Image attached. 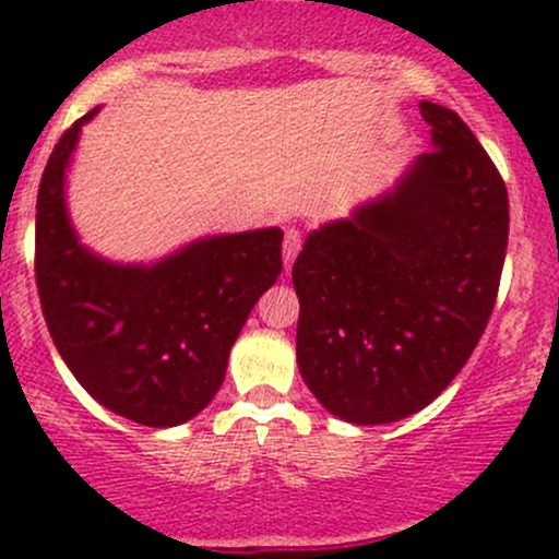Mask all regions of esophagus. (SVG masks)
Segmentation results:
<instances>
[{
	"instance_id": "obj_1",
	"label": "esophagus",
	"mask_w": 559,
	"mask_h": 559,
	"mask_svg": "<svg viewBox=\"0 0 559 559\" xmlns=\"http://www.w3.org/2000/svg\"><path fill=\"white\" fill-rule=\"evenodd\" d=\"M299 249H301V234H299L297 228H288L286 230V239H284V265H286V273H288V267H292V262L297 260Z\"/></svg>"
}]
</instances>
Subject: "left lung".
<instances>
[{"mask_svg": "<svg viewBox=\"0 0 559 559\" xmlns=\"http://www.w3.org/2000/svg\"><path fill=\"white\" fill-rule=\"evenodd\" d=\"M420 115L433 150L386 194L312 230L292 267L299 373L355 426L431 404L484 336L502 278V176L457 112L420 102Z\"/></svg>", "mask_w": 559, "mask_h": 559, "instance_id": "obj_1", "label": "left lung"}]
</instances>
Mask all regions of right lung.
Masks as SVG:
<instances>
[{
  "label": "right lung",
  "mask_w": 559,
  "mask_h": 559,
  "mask_svg": "<svg viewBox=\"0 0 559 559\" xmlns=\"http://www.w3.org/2000/svg\"><path fill=\"white\" fill-rule=\"evenodd\" d=\"M96 112L62 133L38 186L41 312L70 373L96 402L141 426H181L213 402L241 325L284 271V230L207 236L152 265L94 254L70 223L66 170Z\"/></svg>",
  "instance_id": "right-lung-1"
}]
</instances>
